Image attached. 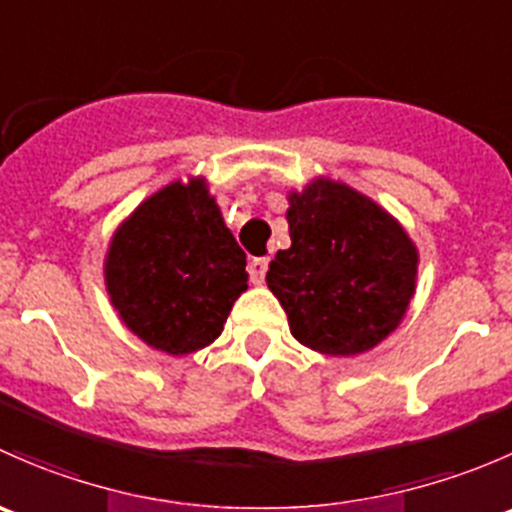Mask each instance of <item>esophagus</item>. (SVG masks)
I'll use <instances>...</instances> for the list:
<instances>
[{
	"mask_svg": "<svg viewBox=\"0 0 512 512\" xmlns=\"http://www.w3.org/2000/svg\"><path fill=\"white\" fill-rule=\"evenodd\" d=\"M267 267H270V260H267V257H255V260L250 262V280H252V285H262V282H265Z\"/></svg>",
	"mask_w": 512,
	"mask_h": 512,
	"instance_id": "1",
	"label": "esophagus"
}]
</instances>
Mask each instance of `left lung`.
Returning <instances> with one entry per match:
<instances>
[{
	"instance_id": "1",
	"label": "left lung",
	"mask_w": 512,
	"mask_h": 512,
	"mask_svg": "<svg viewBox=\"0 0 512 512\" xmlns=\"http://www.w3.org/2000/svg\"><path fill=\"white\" fill-rule=\"evenodd\" d=\"M289 237L267 270L289 332L327 356L384 342L416 292L418 252L399 220L339 180L317 178L289 193Z\"/></svg>"
}]
</instances>
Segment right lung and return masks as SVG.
<instances>
[{
	"mask_svg": "<svg viewBox=\"0 0 512 512\" xmlns=\"http://www.w3.org/2000/svg\"><path fill=\"white\" fill-rule=\"evenodd\" d=\"M245 265L205 178H190L160 188L121 223L103 275L121 322L148 347L183 356L220 337L247 289Z\"/></svg>",
	"mask_w": 512,
	"mask_h": 512,
	"instance_id": "1",
	"label": "right lung"
}]
</instances>
